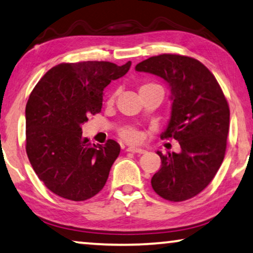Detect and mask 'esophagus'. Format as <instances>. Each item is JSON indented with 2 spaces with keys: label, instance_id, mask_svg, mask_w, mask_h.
Instances as JSON below:
<instances>
[{
  "label": "esophagus",
  "instance_id": "obj_1",
  "mask_svg": "<svg viewBox=\"0 0 253 253\" xmlns=\"http://www.w3.org/2000/svg\"><path fill=\"white\" fill-rule=\"evenodd\" d=\"M128 152H133V154H144L145 150L144 149H140V148H135V147H129L127 148Z\"/></svg>",
  "mask_w": 253,
  "mask_h": 253
}]
</instances>
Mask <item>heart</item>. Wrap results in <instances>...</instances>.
I'll return each mask as SVG.
<instances>
[{
  "label": "heart",
  "mask_w": 253,
  "mask_h": 253,
  "mask_svg": "<svg viewBox=\"0 0 253 253\" xmlns=\"http://www.w3.org/2000/svg\"><path fill=\"white\" fill-rule=\"evenodd\" d=\"M148 86H152V84H143L141 88H144V87H148ZM140 88V89H141ZM117 96V91L113 92V94L110 95V97L108 99V103L109 104H111V103L115 102V98ZM120 136H122L124 140L129 142V143H137V142L141 141V131L137 130L136 128L134 127H124L120 129Z\"/></svg>",
  "instance_id": "heart-1"
}]
</instances>
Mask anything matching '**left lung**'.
Returning a JSON list of instances; mask_svg holds the SVG:
<instances>
[{"instance_id":"1","label":"left lung","mask_w":253,"mask_h":253,"mask_svg":"<svg viewBox=\"0 0 253 253\" xmlns=\"http://www.w3.org/2000/svg\"><path fill=\"white\" fill-rule=\"evenodd\" d=\"M135 70L169 84L172 112L162 138H174L181 148L179 154L157 151L162 167L151 186L167 201L193 198L209 186L225 158L229 106L221 87L208 67L188 56H154Z\"/></svg>"}]
</instances>
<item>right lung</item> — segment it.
Masks as SVG:
<instances>
[{
    "mask_svg": "<svg viewBox=\"0 0 253 253\" xmlns=\"http://www.w3.org/2000/svg\"><path fill=\"white\" fill-rule=\"evenodd\" d=\"M110 62L62 63L48 71L26 104V152L44 186L58 196L81 202L103 189L120 145L92 144L83 136L88 116L101 112L103 90L128 72Z\"/></svg>",
    "mask_w": 253,
    "mask_h": 253,
    "instance_id": "add662e5",
    "label": "right lung"
}]
</instances>
